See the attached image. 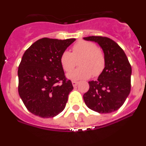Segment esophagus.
<instances>
[{"mask_svg": "<svg viewBox=\"0 0 146 146\" xmlns=\"http://www.w3.org/2000/svg\"><path fill=\"white\" fill-rule=\"evenodd\" d=\"M72 86H74V87H75V86H77V85L78 84V82H77V81H72Z\"/></svg>", "mask_w": 146, "mask_h": 146, "instance_id": "1", "label": "esophagus"}]
</instances>
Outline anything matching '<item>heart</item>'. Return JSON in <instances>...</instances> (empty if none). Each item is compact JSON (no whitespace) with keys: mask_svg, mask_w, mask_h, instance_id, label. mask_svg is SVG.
Returning a JSON list of instances; mask_svg holds the SVG:
<instances>
[{"mask_svg":"<svg viewBox=\"0 0 146 146\" xmlns=\"http://www.w3.org/2000/svg\"><path fill=\"white\" fill-rule=\"evenodd\" d=\"M79 68L67 74V78L72 80L88 79L99 76L105 66V57L96 45L91 42L80 41L72 47V52L65 50L60 57V63L65 72H69L75 66V60L79 59Z\"/></svg>","mask_w":146,"mask_h":146,"instance_id":"b5f03b06","label":"heart"}]
</instances>
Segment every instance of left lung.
I'll list each match as a JSON object with an SVG mask.
<instances>
[{
    "instance_id": "1",
    "label": "left lung",
    "mask_w": 146,
    "mask_h": 146,
    "mask_svg": "<svg viewBox=\"0 0 146 146\" xmlns=\"http://www.w3.org/2000/svg\"><path fill=\"white\" fill-rule=\"evenodd\" d=\"M97 43L105 57V66L96 80L89 81L83 95L88 108L99 113L116 111L123 104L131 90V67L124 51L113 40L102 36L84 37Z\"/></svg>"
}]
</instances>
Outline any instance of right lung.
<instances>
[{
    "mask_svg": "<svg viewBox=\"0 0 146 146\" xmlns=\"http://www.w3.org/2000/svg\"><path fill=\"white\" fill-rule=\"evenodd\" d=\"M75 40L41 38L23 54L18 68V92L35 115L52 118L65 108L73 86L66 79L60 57Z\"/></svg>",
    "mask_w": 146,
    "mask_h": 146,
    "instance_id": "add662e5",
    "label": "right lung"
}]
</instances>
